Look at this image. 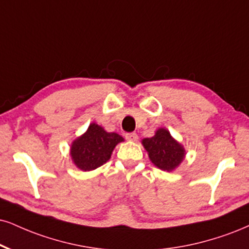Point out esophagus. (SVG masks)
<instances>
[{
    "label": "esophagus",
    "instance_id": "34e87169",
    "mask_svg": "<svg viewBox=\"0 0 249 249\" xmlns=\"http://www.w3.org/2000/svg\"><path fill=\"white\" fill-rule=\"evenodd\" d=\"M125 139L128 141H136L139 139V136H137L136 133H127L125 134Z\"/></svg>",
    "mask_w": 249,
    "mask_h": 249
}]
</instances>
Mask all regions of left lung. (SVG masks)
<instances>
[{
  "label": "left lung",
  "instance_id": "obj_1",
  "mask_svg": "<svg viewBox=\"0 0 249 249\" xmlns=\"http://www.w3.org/2000/svg\"><path fill=\"white\" fill-rule=\"evenodd\" d=\"M143 146L149 153V158L158 168L172 171L182 161L185 150L166 129L160 128L151 139H144Z\"/></svg>",
  "mask_w": 249,
  "mask_h": 249
}]
</instances>
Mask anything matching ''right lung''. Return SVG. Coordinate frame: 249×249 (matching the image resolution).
I'll list each match as a JSON object with an SVG mask.
<instances>
[{"instance_id":"obj_1","label":"right lung","mask_w":249,"mask_h":249,"mask_svg":"<svg viewBox=\"0 0 249 249\" xmlns=\"http://www.w3.org/2000/svg\"><path fill=\"white\" fill-rule=\"evenodd\" d=\"M124 139L115 133H107L96 124L89 125L84 135L71 145L72 160L83 171H92L108 160L115 145Z\"/></svg>"}]
</instances>
